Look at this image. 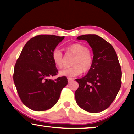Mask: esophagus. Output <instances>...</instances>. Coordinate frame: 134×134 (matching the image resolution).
I'll return each instance as SVG.
<instances>
[{
	"mask_svg": "<svg viewBox=\"0 0 134 134\" xmlns=\"http://www.w3.org/2000/svg\"><path fill=\"white\" fill-rule=\"evenodd\" d=\"M74 81V79L72 78H68V82L69 83H71L72 81Z\"/></svg>",
	"mask_w": 134,
	"mask_h": 134,
	"instance_id": "esophagus-1",
	"label": "esophagus"
}]
</instances>
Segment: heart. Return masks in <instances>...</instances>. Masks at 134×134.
I'll return each mask as SVG.
<instances>
[{"mask_svg":"<svg viewBox=\"0 0 134 134\" xmlns=\"http://www.w3.org/2000/svg\"><path fill=\"white\" fill-rule=\"evenodd\" d=\"M67 53L74 55L71 64L72 66L61 70L60 76L67 77L80 75L82 72H86L92 69L93 64V55L85 45L80 43H74L66 48ZM52 59L57 67L62 68L63 65V54L60 49L55 48L52 53Z\"/></svg>","mask_w":134,"mask_h":134,"instance_id":"obj_1","label":"heart"}]
</instances>
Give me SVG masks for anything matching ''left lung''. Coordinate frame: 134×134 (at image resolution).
Masks as SVG:
<instances>
[{
  "mask_svg": "<svg viewBox=\"0 0 134 134\" xmlns=\"http://www.w3.org/2000/svg\"><path fill=\"white\" fill-rule=\"evenodd\" d=\"M92 48L93 64L88 73L76 79L79 88L75 92L76 103L87 112L98 113L109 108L121 86L122 71L112 45L95 34L80 35Z\"/></svg>",
  "mask_w": 134,
  "mask_h": 134,
  "instance_id": "obj_1",
  "label": "left lung"
}]
</instances>
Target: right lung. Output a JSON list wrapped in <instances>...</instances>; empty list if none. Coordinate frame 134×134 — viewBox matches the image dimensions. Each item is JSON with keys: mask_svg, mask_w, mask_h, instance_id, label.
Listing matches in <instances>:
<instances>
[{"mask_svg": "<svg viewBox=\"0 0 134 134\" xmlns=\"http://www.w3.org/2000/svg\"><path fill=\"white\" fill-rule=\"evenodd\" d=\"M64 38L53 35L35 36L26 43L18 58L13 81L22 103L32 110L44 111L53 107L67 85L66 77L49 79L58 73L52 53Z\"/></svg>", "mask_w": 134, "mask_h": 134, "instance_id": "1", "label": "right lung"}]
</instances>
